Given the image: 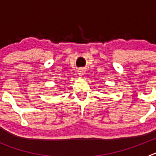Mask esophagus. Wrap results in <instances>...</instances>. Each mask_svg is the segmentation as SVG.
I'll use <instances>...</instances> for the list:
<instances>
[{
    "label": "esophagus",
    "instance_id": "34e87169",
    "mask_svg": "<svg viewBox=\"0 0 156 156\" xmlns=\"http://www.w3.org/2000/svg\"><path fill=\"white\" fill-rule=\"evenodd\" d=\"M78 74H79L80 76H82L84 74V70H83V69H80L79 70H78Z\"/></svg>",
    "mask_w": 156,
    "mask_h": 156
}]
</instances>
